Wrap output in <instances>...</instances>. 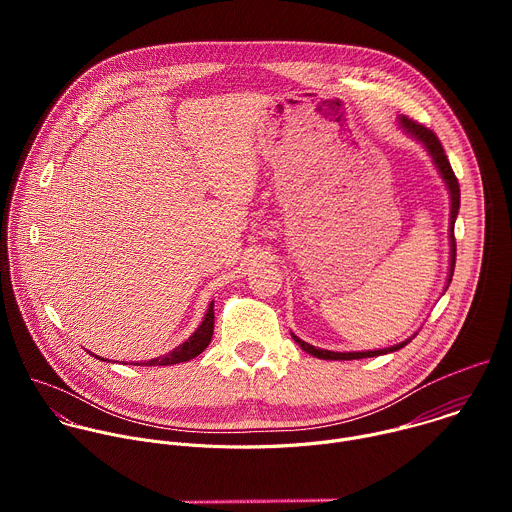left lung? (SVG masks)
<instances>
[{
  "instance_id": "1",
  "label": "left lung",
  "mask_w": 512,
  "mask_h": 512,
  "mask_svg": "<svg viewBox=\"0 0 512 512\" xmlns=\"http://www.w3.org/2000/svg\"><path fill=\"white\" fill-rule=\"evenodd\" d=\"M399 123H401V127L407 131V133H411L413 137H417L425 148H427V152L431 154V158H433V164H435V168L440 170V174H442V178L446 180V184H448V190H450V196H452V216H450V245H452V265H450V279L448 281H452V275H454V267H456V237H454V223H456V216H458V210H460V184H458V178H456V174H454V170H452V166H450V160H448V156H446V152H444V148H442V141L437 139V135L429 129V127H425V125H421V123H417V121H413V119H409V117H399ZM294 336V334H291ZM294 340L306 350V352H310L312 356H316V358H324V360H354V358H369V356H379V354H387V352H395V350H399V348H403L409 340H405V342H401V344H397V346H391V348H383V350H369V352H332V350H322V348H316V346H312V344H308V342H304V340H300L298 336H294Z\"/></svg>"
}]
</instances>
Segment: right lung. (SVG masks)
Masks as SVG:
<instances>
[{"instance_id":"add662e5","label":"right lung","mask_w":512,"mask_h":512,"mask_svg":"<svg viewBox=\"0 0 512 512\" xmlns=\"http://www.w3.org/2000/svg\"><path fill=\"white\" fill-rule=\"evenodd\" d=\"M212 332H214V302H210L208 306V312L202 320V324L198 326V330L180 346H176L170 354L166 356H158L154 360H148V362H141V367L145 364V367H166V364H178V362H186L194 356H198L208 344H210V338H212ZM139 364V362H135Z\"/></svg>"}]
</instances>
